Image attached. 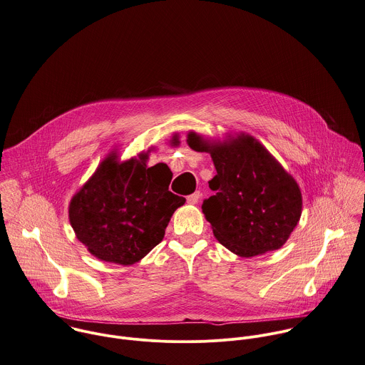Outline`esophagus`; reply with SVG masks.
Segmentation results:
<instances>
[{"label":"esophagus","instance_id":"obj_1","mask_svg":"<svg viewBox=\"0 0 365 365\" xmlns=\"http://www.w3.org/2000/svg\"><path fill=\"white\" fill-rule=\"evenodd\" d=\"M200 196H202V193H200V192H195L193 195L187 196V197H186V200H187V203H189V205H196V203L200 200Z\"/></svg>","mask_w":365,"mask_h":365}]
</instances>
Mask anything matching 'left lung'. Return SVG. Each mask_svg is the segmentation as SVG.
Listing matches in <instances>:
<instances>
[{
    "label": "left lung",
    "instance_id": "8db88e82",
    "mask_svg": "<svg viewBox=\"0 0 365 365\" xmlns=\"http://www.w3.org/2000/svg\"><path fill=\"white\" fill-rule=\"evenodd\" d=\"M187 144L209 152L217 170L202 209L220 244L240 257L281 248L302 215L300 189L281 163L245 134L209 143L189 133Z\"/></svg>",
    "mask_w": 365,
    "mask_h": 365
}]
</instances>
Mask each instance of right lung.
Here are the masks:
<instances>
[{
    "label": "right lung",
    "instance_id": "obj_1",
    "mask_svg": "<svg viewBox=\"0 0 365 365\" xmlns=\"http://www.w3.org/2000/svg\"><path fill=\"white\" fill-rule=\"evenodd\" d=\"M175 135L172 144H178ZM148 153L118 162L110 153L76 193L69 219L76 237L96 258L133 265L158 245L186 199L169 192L166 163L148 168Z\"/></svg>",
    "mask_w": 365,
    "mask_h": 365
}]
</instances>
